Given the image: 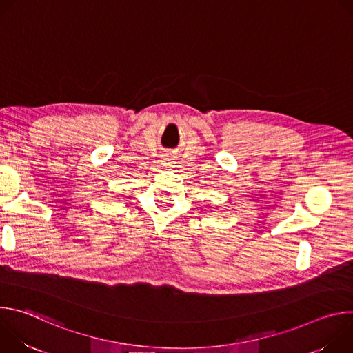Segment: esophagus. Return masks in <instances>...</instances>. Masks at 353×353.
<instances>
[{"mask_svg":"<svg viewBox=\"0 0 353 353\" xmlns=\"http://www.w3.org/2000/svg\"><path fill=\"white\" fill-rule=\"evenodd\" d=\"M173 163H174V158L172 157V154H166L162 159V165L165 168H170V166H173Z\"/></svg>","mask_w":353,"mask_h":353,"instance_id":"1","label":"esophagus"}]
</instances>
